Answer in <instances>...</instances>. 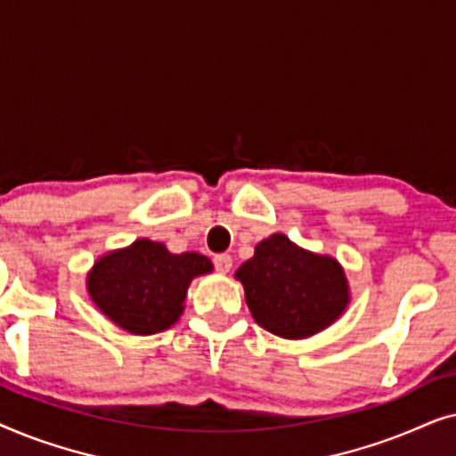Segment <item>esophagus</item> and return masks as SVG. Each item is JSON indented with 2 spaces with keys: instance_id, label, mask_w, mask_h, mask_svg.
<instances>
[{
  "instance_id": "1",
  "label": "esophagus",
  "mask_w": 456,
  "mask_h": 456,
  "mask_svg": "<svg viewBox=\"0 0 456 456\" xmlns=\"http://www.w3.org/2000/svg\"><path fill=\"white\" fill-rule=\"evenodd\" d=\"M214 265L220 273H228L230 267H232V257H230V255H217L214 259Z\"/></svg>"
}]
</instances>
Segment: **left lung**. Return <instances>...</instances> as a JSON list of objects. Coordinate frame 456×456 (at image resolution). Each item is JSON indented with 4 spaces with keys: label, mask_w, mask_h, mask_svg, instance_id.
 <instances>
[{
    "label": "left lung",
    "mask_w": 456,
    "mask_h": 456,
    "mask_svg": "<svg viewBox=\"0 0 456 456\" xmlns=\"http://www.w3.org/2000/svg\"><path fill=\"white\" fill-rule=\"evenodd\" d=\"M234 276L245 286L255 322L280 338L298 340L322 332L351 301L338 261L305 251L284 234L261 240Z\"/></svg>",
    "instance_id": "1"
}]
</instances>
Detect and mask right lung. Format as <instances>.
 Returning <instances> with one entry per match:
<instances>
[{
  "instance_id": "add662e5",
  "label": "right lung",
  "mask_w": 456,
  "mask_h": 456,
  "mask_svg": "<svg viewBox=\"0 0 456 456\" xmlns=\"http://www.w3.org/2000/svg\"><path fill=\"white\" fill-rule=\"evenodd\" d=\"M211 270L205 255H174L164 242L139 239L99 257L86 276V290L118 328L149 336L178 322L191 280Z\"/></svg>"
}]
</instances>
